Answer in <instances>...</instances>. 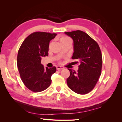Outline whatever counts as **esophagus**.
I'll return each instance as SVG.
<instances>
[{"mask_svg":"<svg viewBox=\"0 0 122 122\" xmlns=\"http://www.w3.org/2000/svg\"><path fill=\"white\" fill-rule=\"evenodd\" d=\"M56 69H57V70L59 71V70H62V69H65V68H64L63 67H62V66H56Z\"/></svg>","mask_w":122,"mask_h":122,"instance_id":"obj_1","label":"esophagus"}]
</instances>
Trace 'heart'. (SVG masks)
I'll return each mask as SVG.
<instances>
[{"label":"heart","instance_id":"heart-1","mask_svg":"<svg viewBox=\"0 0 122 122\" xmlns=\"http://www.w3.org/2000/svg\"><path fill=\"white\" fill-rule=\"evenodd\" d=\"M68 39H70L67 36H63L62 38L60 40H68Z\"/></svg>","mask_w":122,"mask_h":122}]
</instances>
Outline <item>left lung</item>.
<instances>
[{
	"label": "left lung",
	"mask_w": 122,
	"mask_h": 122,
	"mask_svg": "<svg viewBox=\"0 0 122 122\" xmlns=\"http://www.w3.org/2000/svg\"><path fill=\"white\" fill-rule=\"evenodd\" d=\"M74 41V53L71 58L79 63L77 72L68 68V87L76 93L84 95L95 86L101 74L102 56L99 45L86 33L80 30L65 32Z\"/></svg>",
	"instance_id": "8db88e82"
}]
</instances>
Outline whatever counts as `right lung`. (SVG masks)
<instances>
[{
	"label": "right lung",
	"instance_id": "right-lung-1",
	"mask_svg": "<svg viewBox=\"0 0 122 122\" xmlns=\"http://www.w3.org/2000/svg\"><path fill=\"white\" fill-rule=\"evenodd\" d=\"M55 33L36 32L27 37L20 47L17 66L22 82L28 89L38 92L51 85V76L56 67L44 68L41 57L48 56L49 44L56 36Z\"/></svg>",
	"mask_w": 122,
	"mask_h": 122
}]
</instances>
